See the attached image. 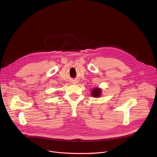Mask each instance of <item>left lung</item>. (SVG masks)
I'll use <instances>...</instances> for the list:
<instances>
[{
	"label": "left lung",
	"mask_w": 157,
	"mask_h": 157,
	"mask_svg": "<svg viewBox=\"0 0 157 157\" xmlns=\"http://www.w3.org/2000/svg\"><path fill=\"white\" fill-rule=\"evenodd\" d=\"M101 92H102V90L100 88H96L92 90V95L94 97H99L101 96Z\"/></svg>",
	"instance_id": "left-lung-1"
}]
</instances>
